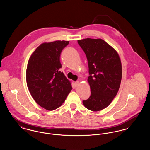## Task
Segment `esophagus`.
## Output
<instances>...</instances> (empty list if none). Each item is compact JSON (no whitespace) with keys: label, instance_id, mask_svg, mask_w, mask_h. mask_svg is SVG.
<instances>
[{"label":"esophagus","instance_id":"obj_1","mask_svg":"<svg viewBox=\"0 0 150 150\" xmlns=\"http://www.w3.org/2000/svg\"><path fill=\"white\" fill-rule=\"evenodd\" d=\"M79 85V81H76L75 82V86L76 87Z\"/></svg>","mask_w":150,"mask_h":150}]
</instances>
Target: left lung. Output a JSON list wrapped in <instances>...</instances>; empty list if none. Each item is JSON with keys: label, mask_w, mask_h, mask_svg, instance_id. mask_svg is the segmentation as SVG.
Returning a JSON list of instances; mask_svg holds the SVG:
<instances>
[{"label": "left lung", "mask_w": 150, "mask_h": 150, "mask_svg": "<svg viewBox=\"0 0 150 150\" xmlns=\"http://www.w3.org/2000/svg\"><path fill=\"white\" fill-rule=\"evenodd\" d=\"M88 60L89 76L88 81L91 94L83 100L84 106L92 111L107 107L116 96L122 77V67L117 52L101 39L78 40Z\"/></svg>", "instance_id": "8db88e82"}]
</instances>
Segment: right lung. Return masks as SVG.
Returning <instances> with one entry per match:
<instances>
[{
    "label": "right lung",
    "mask_w": 150,
    "mask_h": 150,
    "mask_svg": "<svg viewBox=\"0 0 150 150\" xmlns=\"http://www.w3.org/2000/svg\"><path fill=\"white\" fill-rule=\"evenodd\" d=\"M69 41L40 44L29 58L26 83L36 102L52 111L61 106L72 90L71 82L61 72L60 55Z\"/></svg>",
    "instance_id": "obj_1"
}]
</instances>
